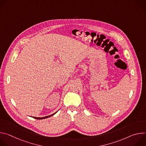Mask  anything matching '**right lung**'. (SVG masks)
<instances>
[{
  "label": "right lung",
  "instance_id": "obj_1",
  "mask_svg": "<svg viewBox=\"0 0 146 146\" xmlns=\"http://www.w3.org/2000/svg\"><path fill=\"white\" fill-rule=\"evenodd\" d=\"M55 113H54V114H51V115H50L47 116V117H33V118H36V119H45V118H47L50 117L51 116L53 115H54V114H55Z\"/></svg>",
  "mask_w": 146,
  "mask_h": 146
}]
</instances>
